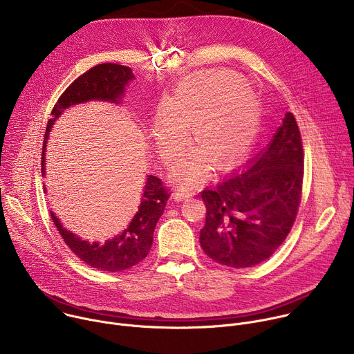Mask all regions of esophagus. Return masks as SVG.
Masks as SVG:
<instances>
[{
    "label": "esophagus",
    "instance_id": "esophagus-1",
    "mask_svg": "<svg viewBox=\"0 0 354 354\" xmlns=\"http://www.w3.org/2000/svg\"><path fill=\"white\" fill-rule=\"evenodd\" d=\"M193 194H194V192H193V190H189V189H186V187H182V189L175 190V193H174V198H176V200H185V198L192 197Z\"/></svg>",
    "mask_w": 354,
    "mask_h": 354
}]
</instances>
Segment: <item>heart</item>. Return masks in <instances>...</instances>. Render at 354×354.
I'll return each mask as SVG.
<instances>
[{
	"mask_svg": "<svg viewBox=\"0 0 354 354\" xmlns=\"http://www.w3.org/2000/svg\"><path fill=\"white\" fill-rule=\"evenodd\" d=\"M261 124V106L243 82L230 74H197L180 81L168 106L162 105L151 124V137L164 164L183 153L192 129L193 154L175 167L172 178L196 185L210 172L236 164L254 142Z\"/></svg>",
	"mask_w": 354,
	"mask_h": 354,
	"instance_id": "1",
	"label": "heart"
}]
</instances>
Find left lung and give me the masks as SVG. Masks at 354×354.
Wrapping results in <instances>:
<instances>
[{"label":"left lung","mask_w":354,"mask_h":354,"mask_svg":"<svg viewBox=\"0 0 354 354\" xmlns=\"http://www.w3.org/2000/svg\"><path fill=\"white\" fill-rule=\"evenodd\" d=\"M304 153L287 112L272 141L242 169L201 192L207 213L200 245L214 262L242 269L269 259L284 242L301 201Z\"/></svg>","instance_id":"1"}]
</instances>
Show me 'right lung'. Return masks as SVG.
Wrapping results in <instances>:
<instances>
[{"label":"right lung","instance_id":"obj_1","mask_svg":"<svg viewBox=\"0 0 354 354\" xmlns=\"http://www.w3.org/2000/svg\"><path fill=\"white\" fill-rule=\"evenodd\" d=\"M133 78L134 74L131 68L120 64L104 63L92 67L71 82L56 102L52 111V119L47 122L41 149L43 174L46 141L50 129L64 109L88 102V100H109L112 104H119L124 86ZM168 198L169 193L162 180L157 176L148 175L138 212L122 234L106 241L104 245L80 239L62 225L53 212H50V214H52V220L66 245L84 263L102 272H122L136 266L148 255L151 245H153L156 225L164 213Z\"/></svg>","mask_w":354,"mask_h":354}]
</instances>
